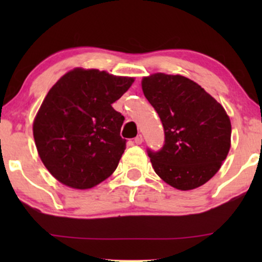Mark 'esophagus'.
Listing matches in <instances>:
<instances>
[{
    "mask_svg": "<svg viewBox=\"0 0 262 262\" xmlns=\"http://www.w3.org/2000/svg\"><path fill=\"white\" fill-rule=\"evenodd\" d=\"M135 143H136V144H142V143H143V136L138 135L137 137L135 138Z\"/></svg>",
    "mask_w": 262,
    "mask_h": 262,
    "instance_id": "1",
    "label": "esophagus"
}]
</instances>
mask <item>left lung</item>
<instances>
[{"instance_id":"8db88e82","label":"left lung","mask_w":262,"mask_h":262,"mask_svg":"<svg viewBox=\"0 0 262 262\" xmlns=\"http://www.w3.org/2000/svg\"><path fill=\"white\" fill-rule=\"evenodd\" d=\"M142 89L164 128L163 148L148 150L155 173L180 191L206 184L231 146V123L224 107L181 75L151 74L143 77Z\"/></svg>"}]
</instances>
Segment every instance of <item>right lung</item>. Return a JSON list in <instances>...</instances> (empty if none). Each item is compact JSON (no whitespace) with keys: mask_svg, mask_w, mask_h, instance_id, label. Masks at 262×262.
Here are the masks:
<instances>
[{"mask_svg":"<svg viewBox=\"0 0 262 262\" xmlns=\"http://www.w3.org/2000/svg\"><path fill=\"white\" fill-rule=\"evenodd\" d=\"M134 81L75 68L50 89L34 118L33 137L41 162L60 184L88 189L116 170L126 141L120 137L124 117L112 103Z\"/></svg>","mask_w":262,"mask_h":262,"instance_id":"right-lung-1","label":"right lung"}]
</instances>
